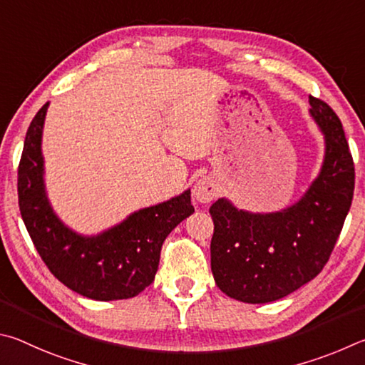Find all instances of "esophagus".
Returning <instances> with one entry per match:
<instances>
[{
	"mask_svg": "<svg viewBox=\"0 0 365 365\" xmlns=\"http://www.w3.org/2000/svg\"><path fill=\"white\" fill-rule=\"evenodd\" d=\"M218 192H220V187L212 176H205V178L199 179V181H197L192 187L194 200L199 203L212 202L215 197L218 195Z\"/></svg>",
	"mask_w": 365,
	"mask_h": 365,
	"instance_id": "34e87169",
	"label": "esophagus"
}]
</instances>
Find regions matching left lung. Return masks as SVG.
<instances>
[{
	"label": "left lung",
	"mask_w": 365,
	"mask_h": 365,
	"mask_svg": "<svg viewBox=\"0 0 365 365\" xmlns=\"http://www.w3.org/2000/svg\"><path fill=\"white\" fill-rule=\"evenodd\" d=\"M324 134L321 170L299 199L277 212H248L222 197L215 222L212 272L222 293L250 304L271 303L314 279L329 261L354 192V163L340 118L309 96Z\"/></svg>",
	"instance_id": "1"
}]
</instances>
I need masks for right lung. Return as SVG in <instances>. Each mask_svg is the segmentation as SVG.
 Here are the masks:
<instances>
[{"instance_id": "right-lung-1", "label": "right lung", "mask_w": 365, "mask_h": 365, "mask_svg": "<svg viewBox=\"0 0 365 365\" xmlns=\"http://www.w3.org/2000/svg\"><path fill=\"white\" fill-rule=\"evenodd\" d=\"M48 107L49 102L31 120L19 165V207L25 227L49 271L70 290L96 302L136 297L155 279L165 239L194 213L190 189L136 210L98 234L76 232L54 212L44 182L41 143Z\"/></svg>"}]
</instances>
